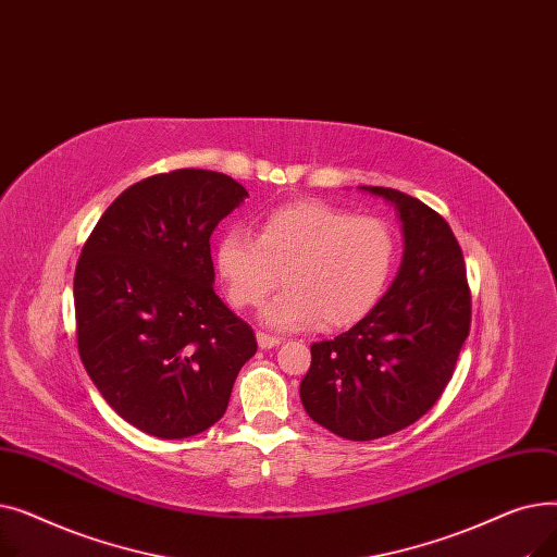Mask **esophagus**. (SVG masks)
I'll use <instances>...</instances> for the list:
<instances>
[{"label": "esophagus", "mask_w": 557, "mask_h": 557, "mask_svg": "<svg viewBox=\"0 0 557 557\" xmlns=\"http://www.w3.org/2000/svg\"><path fill=\"white\" fill-rule=\"evenodd\" d=\"M280 343H282V338H277V336H271V334H267V332H257V345H259L261 349L277 347Z\"/></svg>", "instance_id": "34e87169"}]
</instances>
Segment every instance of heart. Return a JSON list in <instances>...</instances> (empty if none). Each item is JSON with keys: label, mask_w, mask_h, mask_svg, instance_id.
<instances>
[{"label": "heart", "mask_w": 557, "mask_h": 557, "mask_svg": "<svg viewBox=\"0 0 557 557\" xmlns=\"http://www.w3.org/2000/svg\"><path fill=\"white\" fill-rule=\"evenodd\" d=\"M397 250V234L384 219L307 200L263 216L259 234L223 232L214 263L237 309L259 307L282 273L286 288L263 309L275 330H302L320 320L325 327H347L382 300Z\"/></svg>", "instance_id": "heart-1"}]
</instances>
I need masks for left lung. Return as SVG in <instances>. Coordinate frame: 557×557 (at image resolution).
<instances>
[{"label":"left lung","mask_w":557,"mask_h":557,"mask_svg":"<svg viewBox=\"0 0 557 557\" xmlns=\"http://www.w3.org/2000/svg\"><path fill=\"white\" fill-rule=\"evenodd\" d=\"M395 205L404 257L384 298L359 323L311 345L300 399L345 441H374L418 422L447 388L470 334L472 296L449 223L391 187H361Z\"/></svg>","instance_id":"left-lung-1"}]
</instances>
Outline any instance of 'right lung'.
Here are the masks:
<instances>
[{
  "label": "right lung",
  "instance_id": "add662e5",
  "mask_svg": "<svg viewBox=\"0 0 557 557\" xmlns=\"http://www.w3.org/2000/svg\"><path fill=\"white\" fill-rule=\"evenodd\" d=\"M246 196L225 173H158L116 196L81 250V361L116 413L162 441L219 422L257 352L250 325L214 294L210 250Z\"/></svg>",
  "mask_w": 557,
  "mask_h": 557
}]
</instances>
